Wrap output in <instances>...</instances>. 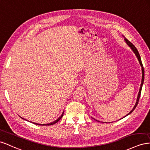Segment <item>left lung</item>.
I'll return each instance as SVG.
<instances>
[{"mask_svg":"<svg viewBox=\"0 0 150 150\" xmlns=\"http://www.w3.org/2000/svg\"><path fill=\"white\" fill-rule=\"evenodd\" d=\"M125 41H126V44L129 46L130 48H131V49L132 50V51H133V52L134 53V54H136V57H137V58H138V61H139V64H140V65L142 66V84H141V86H140V88H139V93H138V98H137V100H136V104H135V105H134V107L133 108V109H132L131 111H130V112H129L128 113L126 116H127V115H128L129 114H130L132 111H133L134 109H135V108H136V106H137V105H138V102H139V97H140V96H141V92H142V87H143V82H144V68H143V64H142V59H141V57H140V55H139V52H138V50L136 49V47L132 45L131 42L129 41H128L126 38H125ZM126 116H125V117H126ZM97 121V120H96Z\"/></svg>","mask_w":150,"mask_h":150,"instance_id":"1","label":"left lung"}]
</instances>
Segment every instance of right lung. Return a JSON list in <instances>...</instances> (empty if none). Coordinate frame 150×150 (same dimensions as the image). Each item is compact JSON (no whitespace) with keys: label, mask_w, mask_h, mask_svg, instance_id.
<instances>
[{"label":"right lung","mask_w":150,"mask_h":150,"mask_svg":"<svg viewBox=\"0 0 150 150\" xmlns=\"http://www.w3.org/2000/svg\"><path fill=\"white\" fill-rule=\"evenodd\" d=\"M63 113H64V111H63V112L62 113V114L61 115V116L59 117H58L57 120H55L54 121H53V122H51V123H48V124H38V123H35V122H31V121H29V122H32V123H33V124H35V125H40V126H50V125H54V124H55V123H57L58 121H59V120H60L61 119V118L63 117ZM22 118V117H21ZM27 121V120H26Z\"/></svg>","instance_id":"add662e5"}]
</instances>
